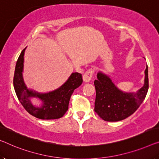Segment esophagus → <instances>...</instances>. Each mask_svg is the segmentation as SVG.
<instances>
[{"label": "esophagus", "mask_w": 159, "mask_h": 159, "mask_svg": "<svg viewBox=\"0 0 159 159\" xmlns=\"http://www.w3.org/2000/svg\"><path fill=\"white\" fill-rule=\"evenodd\" d=\"M94 74V70L92 69V68H90V69L87 70L85 73L84 74V76H83V79L85 82H89L90 80H91L92 77Z\"/></svg>", "instance_id": "obj_1"}]
</instances>
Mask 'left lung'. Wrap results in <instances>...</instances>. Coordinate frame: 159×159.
<instances>
[{
    "mask_svg": "<svg viewBox=\"0 0 159 159\" xmlns=\"http://www.w3.org/2000/svg\"><path fill=\"white\" fill-rule=\"evenodd\" d=\"M95 80V112L106 121H118L132 115L146 98L148 90V66L145 70L144 86L136 93L118 90L108 76L99 72Z\"/></svg>",
    "mask_w": 159,
    "mask_h": 159,
    "instance_id": "obj_1",
    "label": "left lung"
}]
</instances>
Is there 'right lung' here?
I'll return each instance as SVG.
<instances>
[{
  "label": "right lung",
  "instance_id": "obj_1",
  "mask_svg": "<svg viewBox=\"0 0 159 159\" xmlns=\"http://www.w3.org/2000/svg\"><path fill=\"white\" fill-rule=\"evenodd\" d=\"M25 48L18 57L13 77L14 89L19 101L28 113L39 119L51 120L63 117L68 109L69 101L73 91L83 83L82 75L79 73H73L63 86L48 93H38L29 91L25 86L22 76ZM30 97H38L41 99L44 103L42 107L33 106L30 101Z\"/></svg>",
  "mask_w": 159,
  "mask_h": 159
}]
</instances>
